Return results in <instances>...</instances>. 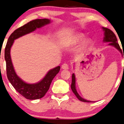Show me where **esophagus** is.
Listing matches in <instances>:
<instances>
[{
    "label": "esophagus",
    "mask_w": 124,
    "mask_h": 124,
    "mask_svg": "<svg viewBox=\"0 0 124 124\" xmlns=\"http://www.w3.org/2000/svg\"><path fill=\"white\" fill-rule=\"evenodd\" d=\"M62 69L65 70H68L69 69V65L66 63H64L62 65Z\"/></svg>",
    "instance_id": "esophagus-1"
}]
</instances>
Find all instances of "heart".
<instances>
[{
	"label": "heart",
	"instance_id": "heart-1",
	"mask_svg": "<svg viewBox=\"0 0 124 124\" xmlns=\"http://www.w3.org/2000/svg\"><path fill=\"white\" fill-rule=\"evenodd\" d=\"M84 36L83 33L77 34V35L74 36L73 37H72V38H71L69 40V45H76V44H77L80 41H81L84 39ZM88 44H89L88 43V41H84V42L82 43V46L83 47H86L88 46Z\"/></svg>",
	"mask_w": 124,
	"mask_h": 124
}]
</instances>
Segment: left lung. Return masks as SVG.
I'll list each match as a JSON object with an SVG mask.
<instances>
[{
    "label": "left lung",
    "instance_id": "left-lung-1",
    "mask_svg": "<svg viewBox=\"0 0 124 124\" xmlns=\"http://www.w3.org/2000/svg\"><path fill=\"white\" fill-rule=\"evenodd\" d=\"M102 29L104 31V35H105V36H104V38H103L104 42L109 43H108V45L113 46V47H114L116 48H117L121 53H122V50L121 49L120 46H119L118 43L117 42V38H116V35H115L114 33H113L111 30L108 29V28L102 27ZM71 77H72V81H71V90H72L73 92L74 93V95L76 96L77 98H78L80 101H82V102H92V101H87V100L83 99V98H81V97L79 95L78 92H77L76 88V77L74 73H73Z\"/></svg>",
    "mask_w": 124,
    "mask_h": 124
}]
</instances>
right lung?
<instances>
[{
  "label": "right lung",
  "instance_id": "add662e5",
  "mask_svg": "<svg viewBox=\"0 0 124 124\" xmlns=\"http://www.w3.org/2000/svg\"><path fill=\"white\" fill-rule=\"evenodd\" d=\"M51 22L48 19H36L18 28L11 33L8 38L4 50V58L6 62L7 76L13 87L22 96L30 100L38 99L43 98L47 93L53 78L59 73L60 66H58L48 71L41 81L35 84H29L23 81L18 76L12 63L10 50L14 40L35 31L37 28H40Z\"/></svg>",
  "mask_w": 124,
  "mask_h": 124
}]
</instances>
